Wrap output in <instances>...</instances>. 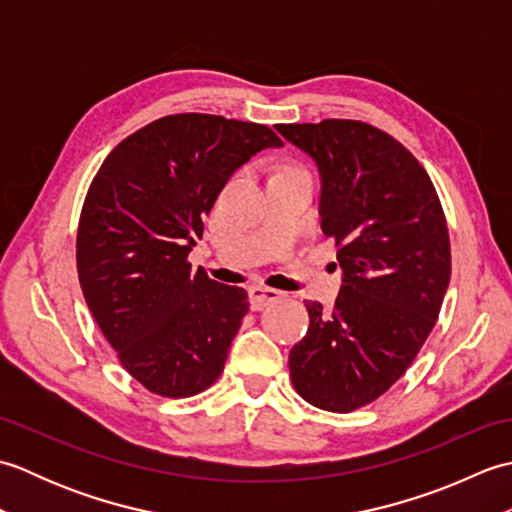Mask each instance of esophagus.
<instances>
[{
	"mask_svg": "<svg viewBox=\"0 0 512 512\" xmlns=\"http://www.w3.org/2000/svg\"><path fill=\"white\" fill-rule=\"evenodd\" d=\"M281 295H284V292L268 288V286H250L248 288L250 306H253V310H262L264 306H268L270 301H277Z\"/></svg>",
	"mask_w": 512,
	"mask_h": 512,
	"instance_id": "esophagus-1",
	"label": "esophagus"
}]
</instances>
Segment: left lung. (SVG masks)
<instances>
[{
    "instance_id": "8db88e82",
    "label": "left lung",
    "mask_w": 512,
    "mask_h": 512,
    "mask_svg": "<svg viewBox=\"0 0 512 512\" xmlns=\"http://www.w3.org/2000/svg\"><path fill=\"white\" fill-rule=\"evenodd\" d=\"M277 132L317 162L321 228L343 270L332 312L306 301L290 378L310 405L347 413L383 396L436 325L451 279L447 217L429 173L383 129L325 118Z\"/></svg>"
}]
</instances>
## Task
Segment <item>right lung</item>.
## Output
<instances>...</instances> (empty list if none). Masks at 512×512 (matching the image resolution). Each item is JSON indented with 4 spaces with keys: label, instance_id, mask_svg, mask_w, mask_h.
Masks as SVG:
<instances>
[{
    "label": "right lung",
    "instance_id": "right-lung-1",
    "mask_svg": "<svg viewBox=\"0 0 512 512\" xmlns=\"http://www.w3.org/2000/svg\"><path fill=\"white\" fill-rule=\"evenodd\" d=\"M273 129L213 114H171L121 140L85 195L76 270L118 361L151 394L189 398L220 378L248 312L244 288L189 262L228 178Z\"/></svg>",
    "mask_w": 512,
    "mask_h": 512
}]
</instances>
